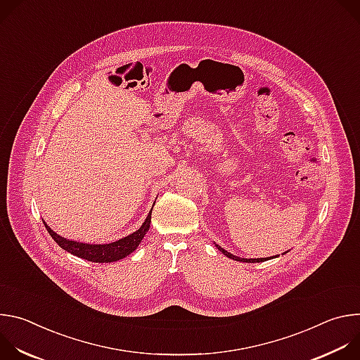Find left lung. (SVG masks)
<instances>
[{
    "instance_id": "1",
    "label": "left lung",
    "mask_w": 360,
    "mask_h": 360,
    "mask_svg": "<svg viewBox=\"0 0 360 360\" xmlns=\"http://www.w3.org/2000/svg\"><path fill=\"white\" fill-rule=\"evenodd\" d=\"M215 246L218 248V250H219V252H222L225 256H228L229 259H233V261H239V262L255 264V262H265V261H269V259H272V258H274V256H272V258H256V259H246V258H239V256H235V255H232L231 252L225 250V249H224V248H221L219 245H217V243H215ZM285 253H286V252H285ZM276 256H278V255H276ZM276 256H275V258H276Z\"/></svg>"
}]
</instances>
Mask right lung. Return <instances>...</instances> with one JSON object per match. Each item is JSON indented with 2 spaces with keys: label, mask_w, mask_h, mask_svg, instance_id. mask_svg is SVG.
<instances>
[{
  "label": "right lung",
  "mask_w": 360,
  "mask_h": 360,
  "mask_svg": "<svg viewBox=\"0 0 360 360\" xmlns=\"http://www.w3.org/2000/svg\"><path fill=\"white\" fill-rule=\"evenodd\" d=\"M150 214L152 211L148 214L145 222L141 225V228L138 231H135L134 233L121 238L115 242L111 243H84V242H77V240H71L67 238L60 236L58 233H56L53 229H51L45 222V228L49 232L51 238H53L64 250L70 252L71 255L78 256V258L86 259L89 262H95V264H108V262H115L120 259H124L125 256H128L129 253H132L138 245L141 243V240L143 239L145 233L149 229L150 225Z\"/></svg>",
  "instance_id": "add662e5"
}]
</instances>
